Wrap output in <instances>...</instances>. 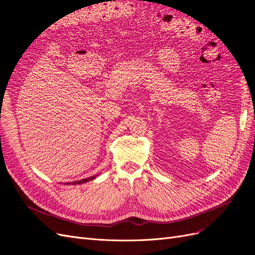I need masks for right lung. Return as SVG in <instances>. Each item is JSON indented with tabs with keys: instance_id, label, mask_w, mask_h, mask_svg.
Wrapping results in <instances>:
<instances>
[{
	"instance_id": "add662e5",
	"label": "right lung",
	"mask_w": 255,
	"mask_h": 255,
	"mask_svg": "<svg viewBox=\"0 0 255 255\" xmlns=\"http://www.w3.org/2000/svg\"><path fill=\"white\" fill-rule=\"evenodd\" d=\"M99 174H97V175H94V176H90V177H87V179H83V180H81V181H75V182H72V183H66V185H68V184H72V185H78V184H84V183H87V182H89V181H91V180H94V179H96V176H98Z\"/></svg>"
}]
</instances>
